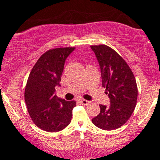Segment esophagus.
Masks as SVG:
<instances>
[{
    "instance_id": "obj_1",
    "label": "esophagus",
    "mask_w": 160,
    "mask_h": 160,
    "mask_svg": "<svg viewBox=\"0 0 160 160\" xmlns=\"http://www.w3.org/2000/svg\"><path fill=\"white\" fill-rule=\"evenodd\" d=\"M80 102L82 104H83V105H88V104H90V102H89V101L87 100H85V99H80Z\"/></svg>"
}]
</instances>
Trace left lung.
<instances>
[{"label": "left lung", "instance_id": "8db88e82", "mask_svg": "<svg viewBox=\"0 0 160 160\" xmlns=\"http://www.w3.org/2000/svg\"><path fill=\"white\" fill-rule=\"evenodd\" d=\"M100 65L102 86L111 104H100V113L92 123L104 130L120 128L132 114L137 103L138 87L132 71L114 49L106 45L91 46Z\"/></svg>", "mask_w": 160, "mask_h": 160}]
</instances>
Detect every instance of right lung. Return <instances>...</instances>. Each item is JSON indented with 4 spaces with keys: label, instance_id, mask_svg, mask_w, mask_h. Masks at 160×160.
<instances>
[{
    "label": "right lung",
    "instance_id": "add662e5",
    "mask_svg": "<svg viewBox=\"0 0 160 160\" xmlns=\"http://www.w3.org/2000/svg\"><path fill=\"white\" fill-rule=\"evenodd\" d=\"M75 47H60L43 53L34 65L25 86V101L34 124L46 132H56L70 124L75 101L58 99L59 86L67 57Z\"/></svg>",
    "mask_w": 160,
    "mask_h": 160
}]
</instances>
